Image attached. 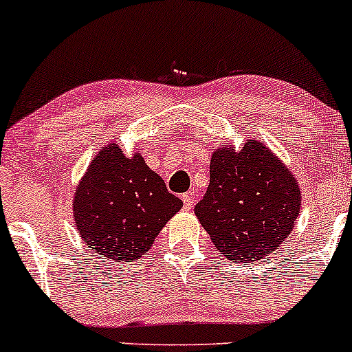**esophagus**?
Listing matches in <instances>:
<instances>
[{"mask_svg": "<svg viewBox=\"0 0 352 352\" xmlns=\"http://www.w3.org/2000/svg\"><path fill=\"white\" fill-rule=\"evenodd\" d=\"M182 200H184V208L185 210H190L193 205V197L192 193H185V195H182Z\"/></svg>", "mask_w": 352, "mask_h": 352, "instance_id": "esophagus-1", "label": "esophagus"}]
</instances>
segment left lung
I'll return each mask as SVG.
<instances>
[{
    "mask_svg": "<svg viewBox=\"0 0 352 352\" xmlns=\"http://www.w3.org/2000/svg\"><path fill=\"white\" fill-rule=\"evenodd\" d=\"M300 210L296 177L263 142L213 151L210 185L195 215L230 261L254 263L268 256L293 232Z\"/></svg>",
    "mask_w": 352,
    "mask_h": 352,
    "instance_id": "obj_1",
    "label": "left lung"
}]
</instances>
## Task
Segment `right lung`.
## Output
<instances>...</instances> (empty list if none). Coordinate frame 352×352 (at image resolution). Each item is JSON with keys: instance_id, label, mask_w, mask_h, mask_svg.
Instances as JSON below:
<instances>
[{"instance_id": "add662e5", "label": "right lung", "mask_w": 352, "mask_h": 352, "mask_svg": "<svg viewBox=\"0 0 352 352\" xmlns=\"http://www.w3.org/2000/svg\"><path fill=\"white\" fill-rule=\"evenodd\" d=\"M184 207L144 157H127L116 142L94 155L76 187L72 217L80 238L99 256L135 261Z\"/></svg>"}]
</instances>
